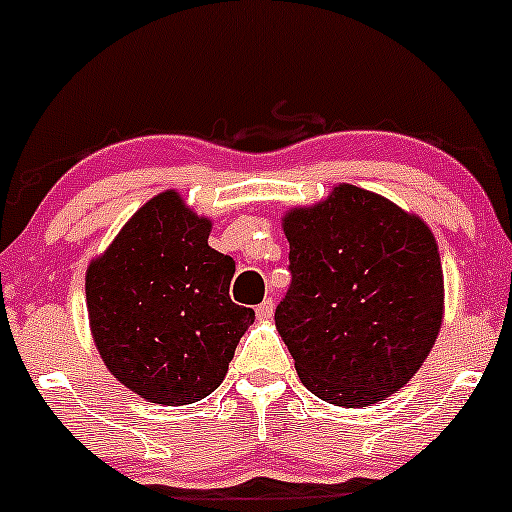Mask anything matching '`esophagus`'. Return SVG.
<instances>
[{"instance_id": "obj_1", "label": "esophagus", "mask_w": 512, "mask_h": 512, "mask_svg": "<svg viewBox=\"0 0 512 512\" xmlns=\"http://www.w3.org/2000/svg\"><path fill=\"white\" fill-rule=\"evenodd\" d=\"M255 312L260 319H272V314H275V302H272V299H265L262 304H257Z\"/></svg>"}]
</instances>
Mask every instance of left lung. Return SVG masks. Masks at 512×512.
<instances>
[{"label": "left lung", "mask_w": 512, "mask_h": 512, "mask_svg": "<svg viewBox=\"0 0 512 512\" xmlns=\"http://www.w3.org/2000/svg\"><path fill=\"white\" fill-rule=\"evenodd\" d=\"M282 227L292 287L275 324L302 384L344 409L379 404L409 384L443 322L431 227L349 183L287 210Z\"/></svg>", "instance_id": "obj_1"}]
</instances>
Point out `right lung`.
<instances>
[{
    "mask_svg": "<svg viewBox=\"0 0 512 512\" xmlns=\"http://www.w3.org/2000/svg\"><path fill=\"white\" fill-rule=\"evenodd\" d=\"M213 223L165 190L89 262L86 309L106 369L151 404L185 406L223 384L255 322L230 299L235 260L208 245Z\"/></svg>",
    "mask_w": 512,
    "mask_h": 512,
    "instance_id": "obj_1",
    "label": "right lung"
}]
</instances>
